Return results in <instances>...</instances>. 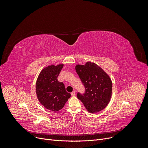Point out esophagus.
<instances>
[{"instance_id": "34e87169", "label": "esophagus", "mask_w": 148, "mask_h": 148, "mask_svg": "<svg viewBox=\"0 0 148 148\" xmlns=\"http://www.w3.org/2000/svg\"><path fill=\"white\" fill-rule=\"evenodd\" d=\"M71 94L72 96H74V95H75V91H73L71 93Z\"/></svg>"}]
</instances>
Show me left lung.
<instances>
[{
	"label": "left lung",
	"mask_w": 148,
	"mask_h": 148,
	"mask_svg": "<svg viewBox=\"0 0 148 148\" xmlns=\"http://www.w3.org/2000/svg\"><path fill=\"white\" fill-rule=\"evenodd\" d=\"M75 70L85 87L84 94L77 93V98L91 113L103 110L108 104L112 84L109 75L101 67L91 62L77 65Z\"/></svg>",
	"instance_id": "8db88e82"
}]
</instances>
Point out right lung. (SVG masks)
<instances>
[{"label": "right lung", "instance_id": "add662e5", "mask_svg": "<svg viewBox=\"0 0 148 148\" xmlns=\"http://www.w3.org/2000/svg\"><path fill=\"white\" fill-rule=\"evenodd\" d=\"M63 64L49 66L40 72L36 85L37 97L40 102L49 110L57 112L64 107L71 94L66 90L64 84L57 77Z\"/></svg>", "mask_w": 148, "mask_h": 148}]
</instances>
